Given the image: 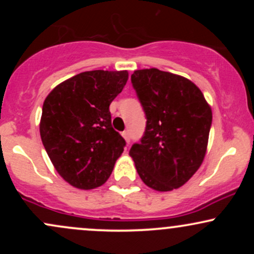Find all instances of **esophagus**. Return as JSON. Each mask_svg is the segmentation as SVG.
Listing matches in <instances>:
<instances>
[{"mask_svg":"<svg viewBox=\"0 0 254 254\" xmlns=\"http://www.w3.org/2000/svg\"><path fill=\"white\" fill-rule=\"evenodd\" d=\"M122 136L124 137L125 142H127V143L129 144L130 143V133H129V131H124V132L122 133Z\"/></svg>","mask_w":254,"mask_h":254,"instance_id":"34e87169","label":"esophagus"}]
</instances>
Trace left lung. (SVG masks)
Instances as JSON below:
<instances>
[{
  "label": "left lung",
  "instance_id": "left-lung-1",
  "mask_svg": "<svg viewBox=\"0 0 254 254\" xmlns=\"http://www.w3.org/2000/svg\"><path fill=\"white\" fill-rule=\"evenodd\" d=\"M131 82L147 117L129 155L148 188L167 192L188 183L205 157L212 112L189 78L156 68L135 70Z\"/></svg>",
  "mask_w": 254,
  "mask_h": 254
}]
</instances>
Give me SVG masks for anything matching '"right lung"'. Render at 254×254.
Listing matches in <instances>:
<instances>
[{"mask_svg": "<svg viewBox=\"0 0 254 254\" xmlns=\"http://www.w3.org/2000/svg\"><path fill=\"white\" fill-rule=\"evenodd\" d=\"M127 70H92L61 82L43 104L39 131L52 165L80 190L104 185L124 151L111 125L110 104L127 84Z\"/></svg>", "mask_w": 254, "mask_h": 254, "instance_id": "1", "label": "right lung"}]
</instances>
